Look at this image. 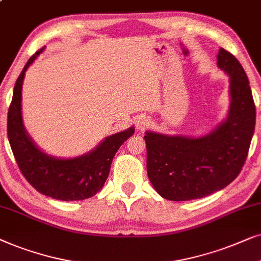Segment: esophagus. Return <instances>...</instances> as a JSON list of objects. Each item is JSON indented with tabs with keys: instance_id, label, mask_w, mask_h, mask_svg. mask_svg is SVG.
<instances>
[{
	"instance_id": "esophagus-1",
	"label": "esophagus",
	"mask_w": 261,
	"mask_h": 261,
	"mask_svg": "<svg viewBox=\"0 0 261 261\" xmlns=\"http://www.w3.org/2000/svg\"><path fill=\"white\" fill-rule=\"evenodd\" d=\"M150 124H151V121H150V119H149V118H147V117H141L140 119L137 120L136 127H137L140 131H144V130H147V128H148L149 126H150Z\"/></svg>"
}]
</instances>
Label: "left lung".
<instances>
[{"label": "left lung", "instance_id": "left-lung-1", "mask_svg": "<svg viewBox=\"0 0 261 261\" xmlns=\"http://www.w3.org/2000/svg\"><path fill=\"white\" fill-rule=\"evenodd\" d=\"M217 65L230 76L227 119L206 136L193 138L145 133L147 172L168 200H191L228 186L247 159L255 127V105L247 75L235 56L221 48Z\"/></svg>", "mask_w": 261, "mask_h": 261}]
</instances>
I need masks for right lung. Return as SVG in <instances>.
Returning a JSON list of instances; mask_svg holds the SVG:
<instances>
[{"label": "right lung", "instance_id": "1", "mask_svg": "<svg viewBox=\"0 0 261 261\" xmlns=\"http://www.w3.org/2000/svg\"><path fill=\"white\" fill-rule=\"evenodd\" d=\"M44 48L30 58L16 80L7 119L8 141L20 172L38 192L58 200H82L102 189L114 155L135 128L109 136L94 150L75 159H56L39 150L23 127L21 89L27 68Z\"/></svg>", "mask_w": 261, "mask_h": 261}]
</instances>
